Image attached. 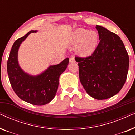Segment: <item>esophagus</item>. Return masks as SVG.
Returning a JSON list of instances; mask_svg holds the SVG:
<instances>
[{
	"label": "esophagus",
	"mask_w": 135,
	"mask_h": 135,
	"mask_svg": "<svg viewBox=\"0 0 135 135\" xmlns=\"http://www.w3.org/2000/svg\"><path fill=\"white\" fill-rule=\"evenodd\" d=\"M69 62H75V61L74 60V57H71V58H69Z\"/></svg>",
	"instance_id": "esophagus-1"
}]
</instances>
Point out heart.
I'll return each instance as SVG.
<instances>
[{
  "label": "heart",
  "instance_id": "1",
  "mask_svg": "<svg viewBox=\"0 0 135 135\" xmlns=\"http://www.w3.org/2000/svg\"><path fill=\"white\" fill-rule=\"evenodd\" d=\"M98 41L99 36L97 31L84 28L76 29L68 38V43L72 46L75 45V53L81 57H87L93 54Z\"/></svg>",
  "mask_w": 135,
  "mask_h": 135
}]
</instances>
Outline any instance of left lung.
I'll list each match as a JSON object with an SVG mask.
<instances>
[{"instance_id": "1", "label": "left lung", "mask_w": 135, "mask_h": 135, "mask_svg": "<svg viewBox=\"0 0 135 135\" xmlns=\"http://www.w3.org/2000/svg\"><path fill=\"white\" fill-rule=\"evenodd\" d=\"M100 42L90 56L75 58L79 79L86 93L93 98L106 99L120 91L126 81L129 57L117 34L97 25Z\"/></svg>"}]
</instances>
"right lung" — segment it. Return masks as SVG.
Here are the masks:
<instances>
[{
    "label": "right lung",
    "instance_id": "add662e5",
    "mask_svg": "<svg viewBox=\"0 0 135 135\" xmlns=\"http://www.w3.org/2000/svg\"><path fill=\"white\" fill-rule=\"evenodd\" d=\"M37 32L38 30H31L14 42L7 61V73L13 90L20 99L32 104L42 106L50 102L56 95L60 76L67 68L69 58L58 64L50 65L37 75L24 71L18 62V50L29 35Z\"/></svg>",
    "mask_w": 135,
    "mask_h": 135
}]
</instances>
